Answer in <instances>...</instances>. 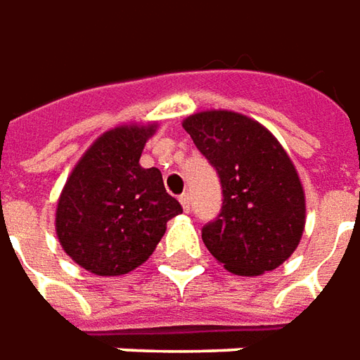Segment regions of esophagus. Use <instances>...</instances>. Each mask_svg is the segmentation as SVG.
I'll list each match as a JSON object with an SVG mask.
<instances>
[{
	"label": "esophagus",
	"instance_id": "1",
	"mask_svg": "<svg viewBox=\"0 0 360 360\" xmlns=\"http://www.w3.org/2000/svg\"><path fill=\"white\" fill-rule=\"evenodd\" d=\"M179 203L181 207H183V211H185V213H189V209H191V195H189V193L181 195Z\"/></svg>",
	"mask_w": 360,
	"mask_h": 360
}]
</instances>
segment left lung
<instances>
[{"label": "left lung", "instance_id": "left-lung-1", "mask_svg": "<svg viewBox=\"0 0 360 360\" xmlns=\"http://www.w3.org/2000/svg\"><path fill=\"white\" fill-rule=\"evenodd\" d=\"M183 127L223 187L221 213L201 233L205 247L235 275L257 277L283 265L299 247L307 219L289 153L265 125L229 109L193 113Z\"/></svg>", "mask_w": 360, "mask_h": 360}]
</instances>
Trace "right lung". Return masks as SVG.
Returning a JSON list of instances; mask_svg holds the SVG:
<instances>
[{
	"label": "right lung",
	"instance_id": "1",
	"mask_svg": "<svg viewBox=\"0 0 360 360\" xmlns=\"http://www.w3.org/2000/svg\"><path fill=\"white\" fill-rule=\"evenodd\" d=\"M157 123H125L99 135L69 173L56 209L63 251L85 271L117 277L143 265L183 213L157 167H141Z\"/></svg>",
	"mask_w": 360,
	"mask_h": 360
}]
</instances>
